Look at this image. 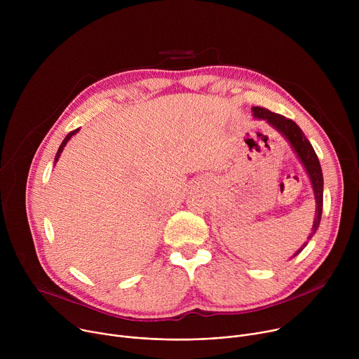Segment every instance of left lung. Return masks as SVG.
<instances>
[{
	"label": "left lung",
	"mask_w": 359,
	"mask_h": 359,
	"mask_svg": "<svg viewBox=\"0 0 359 359\" xmlns=\"http://www.w3.org/2000/svg\"><path fill=\"white\" fill-rule=\"evenodd\" d=\"M252 115H254V118L267 121L270 125H273L278 132H281L288 139L292 149L298 155L299 161L305 166L306 173H309V176L311 179L314 194H316V219H314V224H313V231L309 236V240H311L320 227V222H321V216H323L324 177H323V170H321V165H320L317 153H316L314 147L311 146L310 140L305 137V135L302 133V130L298 128V125L294 121L287 119L283 115L274 114V112H271L266 108H260V107L252 108ZM305 245H306V243L294 254V257L302 251V248Z\"/></svg>",
	"instance_id": "left-lung-1"
}]
</instances>
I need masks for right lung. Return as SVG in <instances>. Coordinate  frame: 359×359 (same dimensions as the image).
<instances>
[{"mask_svg":"<svg viewBox=\"0 0 359 359\" xmlns=\"http://www.w3.org/2000/svg\"><path fill=\"white\" fill-rule=\"evenodd\" d=\"M78 132V129H75V130H72V132H69L68 135H67V137L62 140V143H61V146H60V149H58V151H57V156H55V163L58 162V159H60V156H61V153H62V150H64V147H65V144H67V142L75 135Z\"/></svg>","mask_w":359,"mask_h":359,"instance_id":"obj_1","label":"right lung"}]
</instances>
